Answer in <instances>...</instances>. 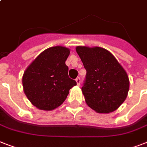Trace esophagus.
<instances>
[{
  "mask_svg": "<svg viewBox=\"0 0 147 147\" xmlns=\"http://www.w3.org/2000/svg\"><path fill=\"white\" fill-rule=\"evenodd\" d=\"M76 82H77V85H80V83H81V78H80V77H77V78H76Z\"/></svg>",
  "mask_w": 147,
  "mask_h": 147,
  "instance_id": "1",
  "label": "esophagus"
}]
</instances>
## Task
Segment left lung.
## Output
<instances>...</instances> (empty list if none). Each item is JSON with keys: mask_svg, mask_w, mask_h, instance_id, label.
<instances>
[{"mask_svg": "<svg viewBox=\"0 0 147 147\" xmlns=\"http://www.w3.org/2000/svg\"><path fill=\"white\" fill-rule=\"evenodd\" d=\"M76 52L86 69L82 91L87 105L103 114L117 109L129 91L125 70L111 53L100 47H77Z\"/></svg>", "mask_w": 147, "mask_h": 147, "instance_id": "left-lung-1", "label": "left lung"}]
</instances>
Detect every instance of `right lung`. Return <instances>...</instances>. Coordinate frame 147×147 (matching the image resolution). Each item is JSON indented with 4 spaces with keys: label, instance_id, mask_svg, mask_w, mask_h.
<instances>
[{
    "label": "right lung",
    "instance_id": "right-lung-1",
    "mask_svg": "<svg viewBox=\"0 0 147 147\" xmlns=\"http://www.w3.org/2000/svg\"><path fill=\"white\" fill-rule=\"evenodd\" d=\"M69 53L65 47H51L40 53L24 72V93L39 109L51 111L60 106L77 85L68 75L65 61Z\"/></svg>",
    "mask_w": 147,
    "mask_h": 147
}]
</instances>
